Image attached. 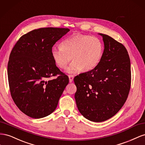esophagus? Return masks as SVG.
<instances>
[{"label": "esophagus", "mask_w": 145, "mask_h": 145, "mask_svg": "<svg viewBox=\"0 0 145 145\" xmlns=\"http://www.w3.org/2000/svg\"><path fill=\"white\" fill-rule=\"evenodd\" d=\"M69 82H72L73 80V75H69Z\"/></svg>", "instance_id": "esophagus-1"}]
</instances>
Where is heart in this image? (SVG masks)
<instances>
[{"mask_svg":"<svg viewBox=\"0 0 145 145\" xmlns=\"http://www.w3.org/2000/svg\"><path fill=\"white\" fill-rule=\"evenodd\" d=\"M104 45L96 36L76 34L65 39L61 46L53 47L51 55L57 67L65 69L70 60L66 72L75 75L81 72H88L95 68L102 58Z\"/></svg>","mask_w":145,"mask_h":145,"instance_id":"1","label":"heart"}]
</instances>
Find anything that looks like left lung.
<instances>
[{"mask_svg": "<svg viewBox=\"0 0 145 145\" xmlns=\"http://www.w3.org/2000/svg\"><path fill=\"white\" fill-rule=\"evenodd\" d=\"M99 35L105 45L100 63L74 78L78 109L93 122L106 121L120 110L129 95L131 82L130 58L125 47L108 35Z\"/></svg>", "mask_w": 145, "mask_h": 145, "instance_id": "left-lung-1", "label": "left lung"}]
</instances>
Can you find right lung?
<instances>
[{"label": "right lung", "instance_id": "right-lung-1", "mask_svg": "<svg viewBox=\"0 0 145 145\" xmlns=\"http://www.w3.org/2000/svg\"><path fill=\"white\" fill-rule=\"evenodd\" d=\"M69 31L54 27L36 29L20 37L12 49L8 63L11 95L28 117L40 118L51 114L69 83V77L53 61L51 50Z\"/></svg>", "mask_w": 145, "mask_h": 145}]
</instances>
